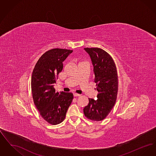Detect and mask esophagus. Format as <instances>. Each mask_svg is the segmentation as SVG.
Returning <instances> with one entry per match:
<instances>
[{"mask_svg":"<svg viewBox=\"0 0 156 156\" xmlns=\"http://www.w3.org/2000/svg\"><path fill=\"white\" fill-rule=\"evenodd\" d=\"M80 94H74V97H80Z\"/></svg>","mask_w":156,"mask_h":156,"instance_id":"obj_1","label":"esophagus"}]
</instances>
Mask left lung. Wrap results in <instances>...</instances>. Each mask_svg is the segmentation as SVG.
I'll list each match as a JSON object with an SVG mask.
<instances>
[{
    "mask_svg": "<svg viewBox=\"0 0 156 156\" xmlns=\"http://www.w3.org/2000/svg\"><path fill=\"white\" fill-rule=\"evenodd\" d=\"M89 54L94 67V82L98 92L97 99L89 98V104L83 113L93 121L104 120L115 105L118 91V76L115 63L111 56L99 48H85Z\"/></svg>",
    "mask_w": 156,
    "mask_h": 156,
    "instance_id": "1",
    "label": "left lung"
}]
</instances>
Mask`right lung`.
Wrapping results in <instances>:
<instances>
[{
  "instance_id": "1",
  "label": "right lung",
  "mask_w": 156,
  "mask_h": 156,
  "mask_svg": "<svg viewBox=\"0 0 156 156\" xmlns=\"http://www.w3.org/2000/svg\"><path fill=\"white\" fill-rule=\"evenodd\" d=\"M73 51L61 48L46 51L38 60L32 73L31 87L34 103L41 117L52 125L64 120L74 98L71 92L59 93L54 88L62 70V62Z\"/></svg>"
}]
</instances>
